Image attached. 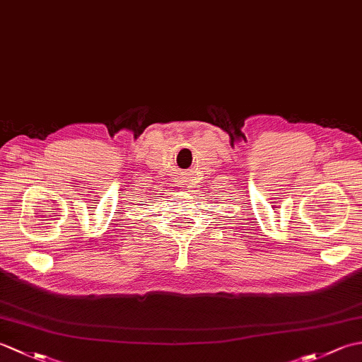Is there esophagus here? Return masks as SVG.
I'll return each instance as SVG.
<instances>
[{
	"mask_svg": "<svg viewBox=\"0 0 362 362\" xmlns=\"http://www.w3.org/2000/svg\"><path fill=\"white\" fill-rule=\"evenodd\" d=\"M180 185H182V183H180Z\"/></svg>",
	"mask_w": 362,
	"mask_h": 362,
	"instance_id": "34e87169",
	"label": "esophagus"
}]
</instances>
